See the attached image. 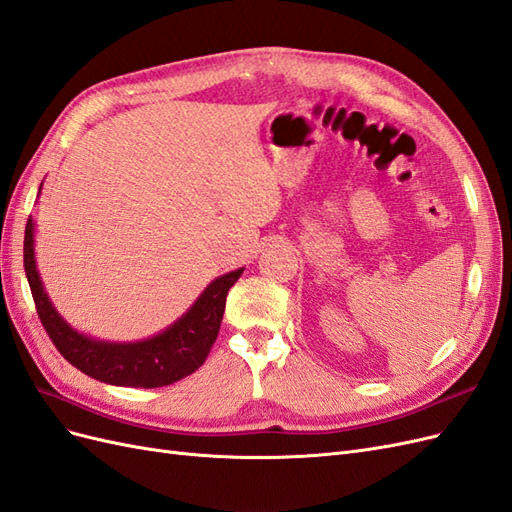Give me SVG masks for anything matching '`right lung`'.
Wrapping results in <instances>:
<instances>
[{"label":"right lung","mask_w":512,"mask_h":512,"mask_svg":"<svg viewBox=\"0 0 512 512\" xmlns=\"http://www.w3.org/2000/svg\"><path fill=\"white\" fill-rule=\"evenodd\" d=\"M23 245L25 275L29 288H32L40 322L61 356L91 378L115 386H134V389L136 386L156 389V386L173 384L194 374L205 363L215 337L220 333L226 294L243 273V269H237L213 280L188 312L160 335L143 339V342L115 344L100 342V339L74 331L57 314L36 269L32 218L25 226Z\"/></svg>","instance_id":"add662e5"}]
</instances>
